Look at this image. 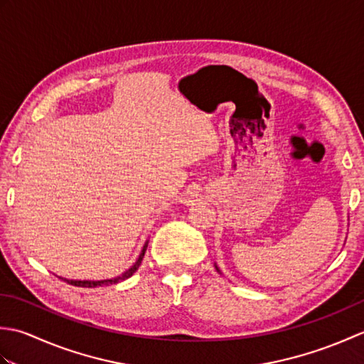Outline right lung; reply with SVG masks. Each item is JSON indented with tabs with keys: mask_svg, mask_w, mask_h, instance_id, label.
I'll list each match as a JSON object with an SVG mask.
<instances>
[{
	"mask_svg": "<svg viewBox=\"0 0 364 364\" xmlns=\"http://www.w3.org/2000/svg\"><path fill=\"white\" fill-rule=\"evenodd\" d=\"M145 250H146V244L144 245V250H142V253H141V257H139V259L134 262V266L131 267V269H128L125 274H123L122 277H117V278H112V280H100V282H87V280H65L64 278V282H67L68 284H73V286H81V288H97V286H103V284H112V283H119V282H122V280H127V278H129L131 275H133L136 270L139 269V266H141V262H142V258H144V253H145Z\"/></svg>",
	"mask_w": 364,
	"mask_h": 364,
	"instance_id": "obj_1",
	"label": "right lung"
}]
</instances>
